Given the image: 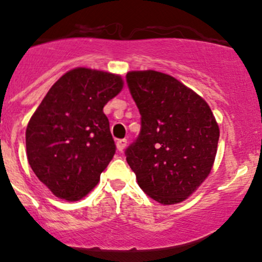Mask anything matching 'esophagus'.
<instances>
[{
  "label": "esophagus",
  "instance_id": "esophagus-1",
  "mask_svg": "<svg viewBox=\"0 0 262 262\" xmlns=\"http://www.w3.org/2000/svg\"><path fill=\"white\" fill-rule=\"evenodd\" d=\"M126 147V139H118L117 140V148L119 152H123Z\"/></svg>",
  "mask_w": 262,
  "mask_h": 262
}]
</instances>
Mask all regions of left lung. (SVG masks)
<instances>
[{
	"label": "left lung",
	"mask_w": 262,
	"mask_h": 262,
	"mask_svg": "<svg viewBox=\"0 0 262 262\" xmlns=\"http://www.w3.org/2000/svg\"><path fill=\"white\" fill-rule=\"evenodd\" d=\"M129 92L140 113V132L125 149L140 188L162 205L191 196L210 174L220 129L208 104L173 76L130 71Z\"/></svg>",
	"instance_id": "obj_1"
}]
</instances>
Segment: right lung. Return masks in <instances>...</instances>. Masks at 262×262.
Returning <instances> with one entry per match:
<instances>
[{
  "label": "right lung",
  "instance_id": "1",
  "mask_svg": "<svg viewBox=\"0 0 262 262\" xmlns=\"http://www.w3.org/2000/svg\"><path fill=\"white\" fill-rule=\"evenodd\" d=\"M122 88L119 75L74 69L52 85L30 119L27 159L56 197L80 200L114 157L117 147L103 108Z\"/></svg>",
  "mask_w": 262,
  "mask_h": 262
}]
</instances>
